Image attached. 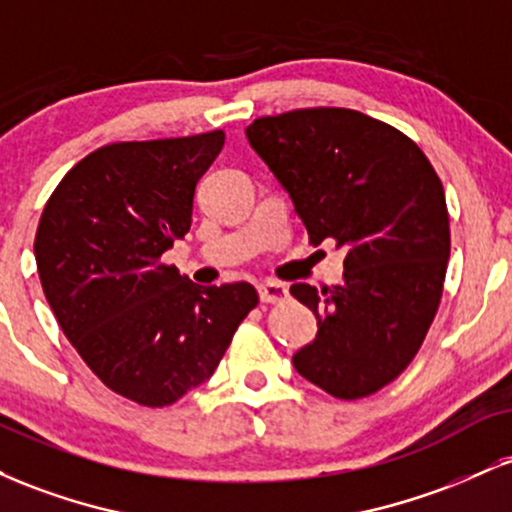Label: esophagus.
I'll return each instance as SVG.
<instances>
[{
    "label": "esophagus",
    "instance_id": "34e87169",
    "mask_svg": "<svg viewBox=\"0 0 512 512\" xmlns=\"http://www.w3.org/2000/svg\"><path fill=\"white\" fill-rule=\"evenodd\" d=\"M289 298V289L279 281H264L260 284V301L262 303H284Z\"/></svg>",
    "mask_w": 512,
    "mask_h": 512
}]
</instances>
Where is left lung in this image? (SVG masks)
I'll use <instances>...</instances> for the list:
<instances>
[{
    "instance_id": "1",
    "label": "left lung",
    "mask_w": 512,
    "mask_h": 512,
    "mask_svg": "<svg viewBox=\"0 0 512 512\" xmlns=\"http://www.w3.org/2000/svg\"><path fill=\"white\" fill-rule=\"evenodd\" d=\"M245 137L310 243L346 248L342 284L291 286L317 317L293 368L332 397L373 395L409 366L443 296L450 219L440 178L409 137L358 110L260 117Z\"/></svg>"
}]
</instances>
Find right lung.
Returning <instances> with one entry per match:
<instances>
[{"label":"right lung","mask_w":512,"mask_h":512,"mask_svg":"<svg viewBox=\"0 0 512 512\" xmlns=\"http://www.w3.org/2000/svg\"><path fill=\"white\" fill-rule=\"evenodd\" d=\"M221 129L120 142L64 175L35 233L40 284L64 337L117 395L168 407L214 375L257 305L248 281L197 286L163 264L192 226Z\"/></svg>","instance_id":"obj_1"}]
</instances>
